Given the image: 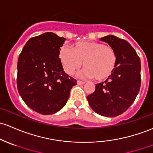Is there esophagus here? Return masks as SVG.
Instances as JSON below:
<instances>
[{"instance_id":"1","label":"esophagus","mask_w":153,"mask_h":153,"mask_svg":"<svg viewBox=\"0 0 153 153\" xmlns=\"http://www.w3.org/2000/svg\"><path fill=\"white\" fill-rule=\"evenodd\" d=\"M85 83V82L80 81V80H77V84H78V85H84Z\"/></svg>"}]
</instances>
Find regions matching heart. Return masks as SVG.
Masks as SVG:
<instances>
[{
	"mask_svg": "<svg viewBox=\"0 0 153 153\" xmlns=\"http://www.w3.org/2000/svg\"><path fill=\"white\" fill-rule=\"evenodd\" d=\"M58 56L67 74H74L82 62L85 68L79 74V76L95 78L98 82L111 76L117 63L114 48L98 42H76L72 45V49L63 46Z\"/></svg>",
	"mask_w": 153,
	"mask_h": 153,
	"instance_id": "obj_1",
	"label": "heart"
}]
</instances>
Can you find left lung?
Returning <instances> with one entry per match:
<instances>
[{
  "label": "left lung",
  "mask_w": 153,
  "mask_h": 153,
  "mask_svg": "<svg viewBox=\"0 0 153 153\" xmlns=\"http://www.w3.org/2000/svg\"><path fill=\"white\" fill-rule=\"evenodd\" d=\"M100 39L116 51L117 63L111 76L96 84L95 91L87 98L97 114L112 117L125 112L136 99L141 87V62L127 41L112 35Z\"/></svg>",
  "instance_id": "8db88e82"
}]
</instances>
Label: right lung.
Masks as SVG:
<instances>
[{"mask_svg":"<svg viewBox=\"0 0 153 153\" xmlns=\"http://www.w3.org/2000/svg\"><path fill=\"white\" fill-rule=\"evenodd\" d=\"M65 38L44 33L27 41L19 56L17 85L24 102L39 114H52L69 98L76 80L63 71L58 53Z\"/></svg>","mask_w":153,"mask_h":153,"instance_id":"add662e5","label":"right lung"}]
</instances>
